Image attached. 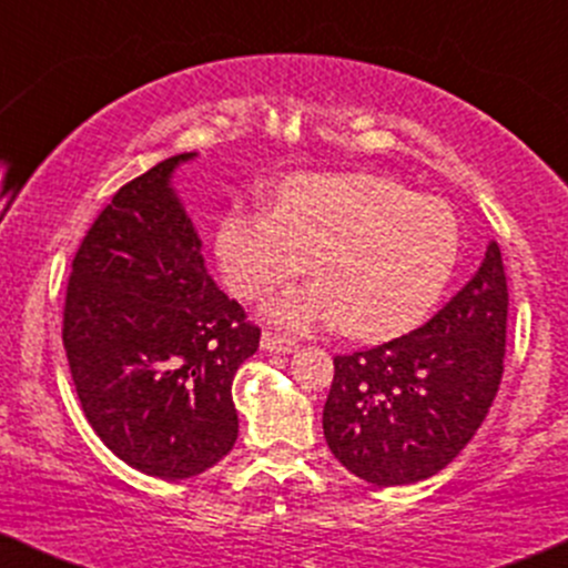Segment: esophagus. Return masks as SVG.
I'll use <instances>...</instances> for the list:
<instances>
[{
	"instance_id": "1",
	"label": "esophagus",
	"mask_w": 568,
	"mask_h": 568,
	"mask_svg": "<svg viewBox=\"0 0 568 568\" xmlns=\"http://www.w3.org/2000/svg\"><path fill=\"white\" fill-rule=\"evenodd\" d=\"M262 349H266V352H293V349H298V344L293 342V338H288V336H280V334H272V331H264L262 334Z\"/></svg>"
}]
</instances>
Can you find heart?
<instances>
[{
    "label": "heart",
    "mask_w": 568,
    "mask_h": 568,
    "mask_svg": "<svg viewBox=\"0 0 568 568\" xmlns=\"http://www.w3.org/2000/svg\"><path fill=\"white\" fill-rule=\"evenodd\" d=\"M459 253V224L438 197L368 173L302 175L277 211L232 207L219 221L221 275L253 298L288 283L312 258L315 283L266 298V321L293 331L342 323L382 342L433 310Z\"/></svg>",
    "instance_id": "b5f03b06"
}]
</instances>
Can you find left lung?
<instances>
[{
    "instance_id": "left-lung-1",
    "label": "left lung",
    "mask_w": 568,
    "mask_h": 568,
    "mask_svg": "<svg viewBox=\"0 0 568 568\" xmlns=\"http://www.w3.org/2000/svg\"><path fill=\"white\" fill-rule=\"evenodd\" d=\"M507 277L497 243L433 321L374 349L334 357L325 443L357 478L408 486L470 443L501 382Z\"/></svg>"
}]
</instances>
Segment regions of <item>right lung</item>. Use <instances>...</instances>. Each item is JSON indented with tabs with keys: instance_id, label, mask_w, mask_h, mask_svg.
Instances as JSON below:
<instances>
[{
	"instance_id": "obj_1",
	"label": "right lung",
	"mask_w": 568,
	"mask_h": 568,
	"mask_svg": "<svg viewBox=\"0 0 568 568\" xmlns=\"http://www.w3.org/2000/svg\"><path fill=\"white\" fill-rule=\"evenodd\" d=\"M175 154L133 179L84 234L67 288L63 347L84 416L135 470L205 473L237 440L232 382L262 331L213 283L173 189Z\"/></svg>"
}]
</instances>
